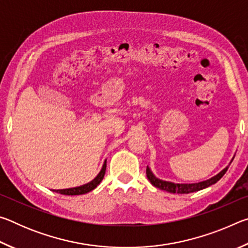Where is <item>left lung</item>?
I'll use <instances>...</instances> for the list:
<instances>
[{"instance_id": "obj_1", "label": "left lung", "mask_w": 248, "mask_h": 248, "mask_svg": "<svg viewBox=\"0 0 248 248\" xmlns=\"http://www.w3.org/2000/svg\"><path fill=\"white\" fill-rule=\"evenodd\" d=\"M233 161V158H232ZM231 161V163H232ZM230 166V164H229ZM229 166H226L224 170H222L219 174L213 176L210 179L204 180V182H200V183H195V184H175V183H170V182H165V180H162L157 177H155L154 174L149 169V166L146 167V177L151 182V184L155 186L156 188H159V189L169 191L170 194H190V192H195V191H199L201 189H204L211 185L216 184L217 182L223 177V175L226 173Z\"/></svg>"}]
</instances>
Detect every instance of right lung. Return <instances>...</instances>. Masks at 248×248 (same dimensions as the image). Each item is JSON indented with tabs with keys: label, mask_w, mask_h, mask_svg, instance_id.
Instances as JSON below:
<instances>
[{
	"label": "right lung",
	"mask_w": 248,
	"mask_h": 248,
	"mask_svg": "<svg viewBox=\"0 0 248 248\" xmlns=\"http://www.w3.org/2000/svg\"><path fill=\"white\" fill-rule=\"evenodd\" d=\"M105 171H106V161H105L102 170H100V171H99V174L96 176V177L92 180V182L83 185V186H79V187L68 188V189H58V190L53 189V191H56V192H58V194H61V195H65V196H75V195L87 194V192H90L93 189H95V188L100 184V182H102L104 178Z\"/></svg>",
	"instance_id": "add662e5"
}]
</instances>
